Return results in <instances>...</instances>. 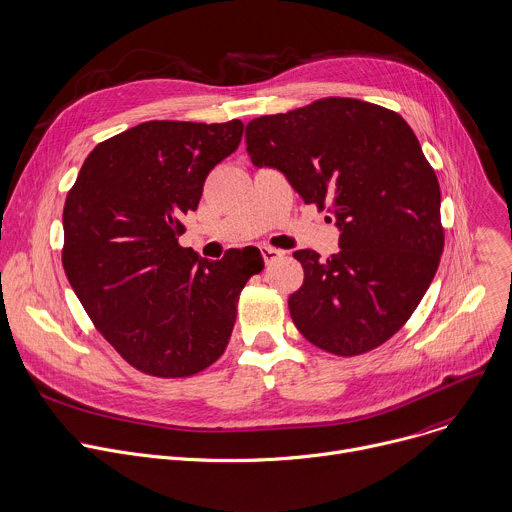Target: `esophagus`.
I'll list each match as a JSON object with an SVG mask.
<instances>
[{"instance_id":"obj_1","label":"esophagus","mask_w":512,"mask_h":512,"mask_svg":"<svg viewBox=\"0 0 512 512\" xmlns=\"http://www.w3.org/2000/svg\"><path fill=\"white\" fill-rule=\"evenodd\" d=\"M260 252H262L266 264H272L274 260H278V258L284 256L282 250H276V248H272V246H260Z\"/></svg>"}]
</instances>
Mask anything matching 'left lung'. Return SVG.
<instances>
[{"label": "left lung", "instance_id": "8db88e82", "mask_svg": "<svg viewBox=\"0 0 512 512\" xmlns=\"http://www.w3.org/2000/svg\"><path fill=\"white\" fill-rule=\"evenodd\" d=\"M246 145L256 167L284 173L341 232V250L323 262L315 250L294 252L304 268L288 298L296 329L341 357L385 343L416 311L444 250L440 183L410 125L331 96L250 121Z\"/></svg>", "mask_w": 512, "mask_h": 512}]
</instances>
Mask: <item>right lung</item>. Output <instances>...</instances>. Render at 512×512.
I'll list each match as a JSON object with an SVG mask.
<instances>
[{
    "label": "right lung",
    "instance_id": "right-lung-1",
    "mask_svg": "<svg viewBox=\"0 0 512 512\" xmlns=\"http://www.w3.org/2000/svg\"><path fill=\"white\" fill-rule=\"evenodd\" d=\"M242 121H149L102 141L68 191L62 264L119 355L155 377H189L224 353L238 296L262 262L181 248L208 173L242 141Z\"/></svg>",
    "mask_w": 512,
    "mask_h": 512
}]
</instances>
